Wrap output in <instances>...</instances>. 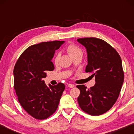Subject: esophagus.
<instances>
[{
	"instance_id": "1",
	"label": "esophagus",
	"mask_w": 134,
	"mask_h": 134,
	"mask_svg": "<svg viewBox=\"0 0 134 134\" xmlns=\"http://www.w3.org/2000/svg\"><path fill=\"white\" fill-rule=\"evenodd\" d=\"M74 85H72V84H69V85H68V87H69V88H72V87H74Z\"/></svg>"
}]
</instances>
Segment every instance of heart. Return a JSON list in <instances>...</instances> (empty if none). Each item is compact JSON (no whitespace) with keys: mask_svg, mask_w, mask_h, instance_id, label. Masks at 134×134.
I'll use <instances>...</instances> for the list:
<instances>
[{"mask_svg":"<svg viewBox=\"0 0 134 134\" xmlns=\"http://www.w3.org/2000/svg\"><path fill=\"white\" fill-rule=\"evenodd\" d=\"M67 51L71 57L74 56L77 54L82 53V51H81L80 48H79L77 46H76V45H74V44L69 45V46L67 47ZM59 58H60L59 55H57L55 57V58H54V63H55V64H57L58 63Z\"/></svg>","mask_w":134,"mask_h":134,"instance_id":"heart-1","label":"heart"}]
</instances>
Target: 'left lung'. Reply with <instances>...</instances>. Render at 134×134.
Segmentation results:
<instances>
[{
  "instance_id": "obj_1",
  "label": "left lung",
  "mask_w": 134,
  "mask_h": 134,
  "mask_svg": "<svg viewBox=\"0 0 134 134\" xmlns=\"http://www.w3.org/2000/svg\"><path fill=\"white\" fill-rule=\"evenodd\" d=\"M77 41L87 51L86 71L92 73L96 81L89 89L85 85L77 86L80 91L77 101L83 111L98 116L109 110L118 98L124 80L122 60L117 51L102 40L92 37Z\"/></svg>"
}]
</instances>
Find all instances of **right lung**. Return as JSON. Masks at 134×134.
<instances>
[{
	"label": "right lung",
	"instance_id": "obj_1",
	"mask_svg": "<svg viewBox=\"0 0 134 134\" xmlns=\"http://www.w3.org/2000/svg\"><path fill=\"white\" fill-rule=\"evenodd\" d=\"M64 41L43 42L31 45L19 57L13 70L14 89L20 104L29 115L44 119L55 112L65 85L48 87L43 79L47 71H52L54 53Z\"/></svg>",
	"mask_w": 134,
	"mask_h": 134
}]
</instances>
